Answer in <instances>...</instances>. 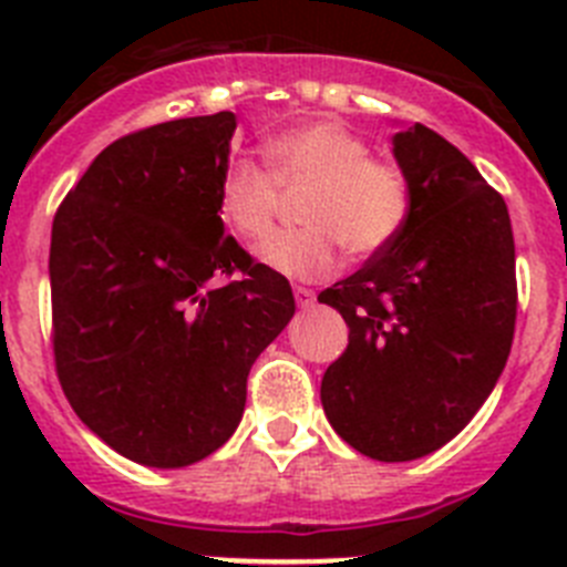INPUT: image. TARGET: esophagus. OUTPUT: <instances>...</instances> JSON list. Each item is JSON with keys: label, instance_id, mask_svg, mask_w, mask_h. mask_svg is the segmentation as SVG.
Returning a JSON list of instances; mask_svg holds the SVG:
<instances>
[{"label": "esophagus", "instance_id": "obj_1", "mask_svg": "<svg viewBox=\"0 0 567 567\" xmlns=\"http://www.w3.org/2000/svg\"><path fill=\"white\" fill-rule=\"evenodd\" d=\"M295 303H298V309L315 307V292H312V289H307V287L295 289Z\"/></svg>", "mask_w": 567, "mask_h": 567}]
</instances>
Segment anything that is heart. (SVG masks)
Masks as SVG:
<instances>
[{
	"label": "heart",
	"mask_w": 567,
	"mask_h": 567,
	"mask_svg": "<svg viewBox=\"0 0 567 567\" xmlns=\"http://www.w3.org/2000/svg\"><path fill=\"white\" fill-rule=\"evenodd\" d=\"M272 168L249 155L224 164L215 187V213L247 240L269 233L278 213L280 184L315 182L303 204L307 227L269 235L258 247L260 264L289 280H320L338 272L343 249L372 258L392 247L412 213V193L394 164L369 158V144L329 118L284 130L269 144Z\"/></svg>",
	"instance_id": "obj_1"
}]
</instances>
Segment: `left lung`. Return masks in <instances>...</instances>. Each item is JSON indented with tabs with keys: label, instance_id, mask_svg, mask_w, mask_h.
Masks as SVG:
<instances>
[{
	"label": "left lung",
	"instance_id": "1",
	"mask_svg": "<svg viewBox=\"0 0 567 567\" xmlns=\"http://www.w3.org/2000/svg\"><path fill=\"white\" fill-rule=\"evenodd\" d=\"M392 144L412 213L392 247L318 295L349 327L320 403L360 454L405 463L457 437L497 385L517 275L508 207L477 167L423 124Z\"/></svg>",
	"mask_w": 567,
	"mask_h": 567
}]
</instances>
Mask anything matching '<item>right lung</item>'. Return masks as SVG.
<instances>
[{
    "instance_id": "1",
    "label": "right lung",
    "mask_w": 567,
    "mask_h": 567,
    "mask_svg": "<svg viewBox=\"0 0 567 567\" xmlns=\"http://www.w3.org/2000/svg\"><path fill=\"white\" fill-rule=\"evenodd\" d=\"M235 113L130 133L93 158L50 235L56 374L110 449L153 468L209 457L238 429L247 378L295 315L215 213Z\"/></svg>"
}]
</instances>
